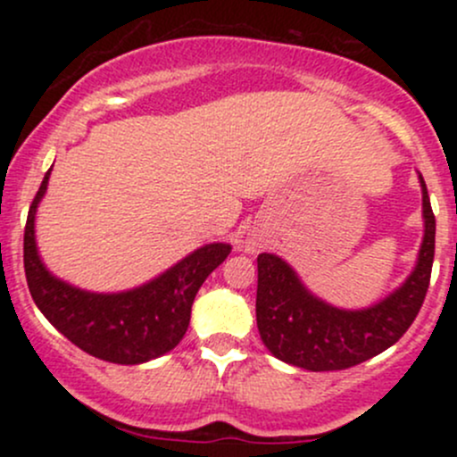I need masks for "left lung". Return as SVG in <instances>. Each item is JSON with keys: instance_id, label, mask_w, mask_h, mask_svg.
Wrapping results in <instances>:
<instances>
[{"instance_id": "obj_1", "label": "left lung", "mask_w": 457, "mask_h": 457, "mask_svg": "<svg viewBox=\"0 0 457 457\" xmlns=\"http://www.w3.org/2000/svg\"><path fill=\"white\" fill-rule=\"evenodd\" d=\"M423 219L426 236L417 269L406 283L385 301L361 312H344L318 301L305 290L295 270L270 253L258 255V298L255 316L262 342L277 359L312 371L348 370L380 354L411 328L426 301L434 262L436 219L426 180Z\"/></svg>"}]
</instances>
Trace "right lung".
<instances>
[{
  "mask_svg": "<svg viewBox=\"0 0 457 457\" xmlns=\"http://www.w3.org/2000/svg\"><path fill=\"white\" fill-rule=\"evenodd\" d=\"M51 170L36 193L23 236V264L29 295L45 318L83 353L120 365H137L176 348L187 333L191 305L206 277L232 246L206 245L162 272L159 279L120 295H92L55 279L38 258L34 214Z\"/></svg>",
  "mask_w": 457,
  "mask_h": 457,
  "instance_id": "right-lung-1",
  "label": "right lung"
}]
</instances>
